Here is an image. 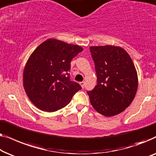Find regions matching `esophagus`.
<instances>
[{
  "mask_svg": "<svg viewBox=\"0 0 156 156\" xmlns=\"http://www.w3.org/2000/svg\"><path fill=\"white\" fill-rule=\"evenodd\" d=\"M79 84L80 85V86L82 87L83 88V87H84V85H85V82H83H83H80V83H79Z\"/></svg>",
  "mask_w": 156,
  "mask_h": 156,
  "instance_id": "1",
  "label": "esophagus"
}]
</instances>
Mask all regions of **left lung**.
Listing matches in <instances>:
<instances>
[{
	"label": "left lung",
	"instance_id": "left-lung-1",
	"mask_svg": "<svg viewBox=\"0 0 156 156\" xmlns=\"http://www.w3.org/2000/svg\"><path fill=\"white\" fill-rule=\"evenodd\" d=\"M95 65L97 85L87 92L93 108L112 117L122 112L134 99L138 75L129 54L112 45L90 47Z\"/></svg>",
	"mask_w": 156,
	"mask_h": 156
}]
</instances>
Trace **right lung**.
<instances>
[{
  "label": "right lung",
  "instance_id": "right-lung-1",
  "mask_svg": "<svg viewBox=\"0 0 156 156\" xmlns=\"http://www.w3.org/2000/svg\"><path fill=\"white\" fill-rule=\"evenodd\" d=\"M83 50L79 45L49 39L32 52L24 69L23 85L37 108L48 112L58 110L81 89L70 80L69 71L71 60Z\"/></svg>",
  "mask_w": 156,
  "mask_h": 156
}]
</instances>
